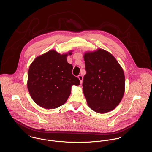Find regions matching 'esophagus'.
Here are the masks:
<instances>
[{"instance_id":"esophagus-1","label":"esophagus","mask_w":152,"mask_h":152,"mask_svg":"<svg viewBox=\"0 0 152 152\" xmlns=\"http://www.w3.org/2000/svg\"><path fill=\"white\" fill-rule=\"evenodd\" d=\"M77 77H78V79H79V80H80V84H82V81H83V76H82V75H79V76H77Z\"/></svg>"}]
</instances>
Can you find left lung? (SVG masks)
Listing matches in <instances>:
<instances>
[{
	"label": "left lung",
	"mask_w": 152,
	"mask_h": 152,
	"mask_svg": "<svg viewBox=\"0 0 152 152\" xmlns=\"http://www.w3.org/2000/svg\"><path fill=\"white\" fill-rule=\"evenodd\" d=\"M83 58L86 73L82 86L88 106L100 114L113 111L124 93L123 69L111 53L102 49L85 53Z\"/></svg>",
	"instance_id": "left-lung-1"
}]
</instances>
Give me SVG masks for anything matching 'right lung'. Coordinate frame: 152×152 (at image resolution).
<instances>
[{"label":"right lung","mask_w":152,"mask_h":152,"mask_svg":"<svg viewBox=\"0 0 152 152\" xmlns=\"http://www.w3.org/2000/svg\"><path fill=\"white\" fill-rule=\"evenodd\" d=\"M72 52L61 55L50 50L37 56L30 65L28 88L38 106L51 110L64 104L72 86L80 85L79 79L72 75V65L67 62V56Z\"/></svg>","instance_id":"right-lung-1"}]
</instances>
